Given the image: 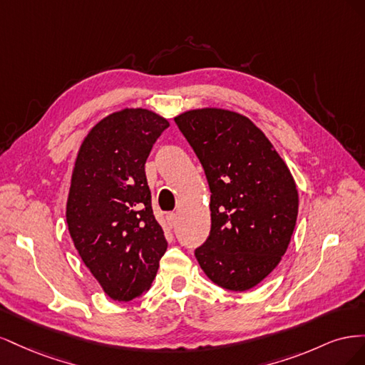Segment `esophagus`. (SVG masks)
<instances>
[{
	"label": "esophagus",
	"mask_w": 365,
	"mask_h": 365,
	"mask_svg": "<svg viewBox=\"0 0 365 365\" xmlns=\"http://www.w3.org/2000/svg\"><path fill=\"white\" fill-rule=\"evenodd\" d=\"M165 219H168V224L170 227H175L176 222H178V216H176V213H169L168 216H165Z\"/></svg>",
	"instance_id": "obj_1"
}]
</instances>
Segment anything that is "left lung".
I'll use <instances>...</instances> for the list:
<instances>
[{
    "label": "left lung",
    "mask_w": 365,
    "mask_h": 365,
    "mask_svg": "<svg viewBox=\"0 0 365 365\" xmlns=\"http://www.w3.org/2000/svg\"><path fill=\"white\" fill-rule=\"evenodd\" d=\"M175 123L200 158L212 192V228L195 256L220 288L248 291L288 250L298 215L295 181L245 115L204 108L175 117Z\"/></svg>",
    "instance_id": "1"
}]
</instances>
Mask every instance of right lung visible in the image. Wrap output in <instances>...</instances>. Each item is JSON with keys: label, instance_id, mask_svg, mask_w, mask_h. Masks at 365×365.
I'll return each mask as SVG.
<instances>
[{"label": "right lung", "instance_id": "obj_1", "mask_svg": "<svg viewBox=\"0 0 365 365\" xmlns=\"http://www.w3.org/2000/svg\"><path fill=\"white\" fill-rule=\"evenodd\" d=\"M169 121L149 109H121L90 130L77 153L67 224L86 268L113 300L146 292L168 250L152 212L145 164Z\"/></svg>", "mask_w": 365, "mask_h": 365}]
</instances>
